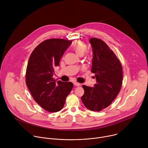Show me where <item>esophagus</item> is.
<instances>
[{"instance_id": "1", "label": "esophagus", "mask_w": 148, "mask_h": 148, "mask_svg": "<svg viewBox=\"0 0 148 148\" xmlns=\"http://www.w3.org/2000/svg\"><path fill=\"white\" fill-rule=\"evenodd\" d=\"M74 86H81V84H79L77 82H74Z\"/></svg>"}]
</instances>
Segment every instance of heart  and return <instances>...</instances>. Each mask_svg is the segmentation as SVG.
<instances>
[{
  "mask_svg": "<svg viewBox=\"0 0 148 148\" xmlns=\"http://www.w3.org/2000/svg\"><path fill=\"white\" fill-rule=\"evenodd\" d=\"M73 49L78 55H82L87 49V45L83 41L78 40L74 42Z\"/></svg>",
  "mask_w": 148,
  "mask_h": 148,
  "instance_id": "heart-1",
  "label": "heart"
}]
</instances>
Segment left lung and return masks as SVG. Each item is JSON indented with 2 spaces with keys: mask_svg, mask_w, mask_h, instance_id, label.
I'll use <instances>...</instances> for the list:
<instances>
[{
  "mask_svg": "<svg viewBox=\"0 0 148 148\" xmlns=\"http://www.w3.org/2000/svg\"><path fill=\"white\" fill-rule=\"evenodd\" d=\"M92 49L91 73L95 74L97 83L94 87L82 86L81 97L84 106L93 111L108 107L119 94L123 79L121 64L108 46L101 39L89 40Z\"/></svg>",
  "mask_w": 148,
  "mask_h": 148,
  "instance_id": "1",
  "label": "left lung"
}]
</instances>
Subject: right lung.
Listing matches in <instances>:
<instances>
[{
  "instance_id": "1",
  "label": "right lung",
  "mask_w": 148,
  "mask_h": 148,
  "mask_svg": "<svg viewBox=\"0 0 148 148\" xmlns=\"http://www.w3.org/2000/svg\"><path fill=\"white\" fill-rule=\"evenodd\" d=\"M72 43L64 39L52 38L39 44L32 53L26 69V85L35 101L49 112L62 109L73 84L54 79V69Z\"/></svg>"
}]
</instances>
